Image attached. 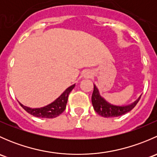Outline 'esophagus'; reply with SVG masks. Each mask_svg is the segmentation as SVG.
Listing matches in <instances>:
<instances>
[{
  "label": "esophagus",
  "mask_w": 157,
  "mask_h": 157,
  "mask_svg": "<svg viewBox=\"0 0 157 157\" xmlns=\"http://www.w3.org/2000/svg\"><path fill=\"white\" fill-rule=\"evenodd\" d=\"M84 77H86V78H89V77H91V74H90V72H86V74H84Z\"/></svg>",
  "instance_id": "esophagus-1"
}]
</instances>
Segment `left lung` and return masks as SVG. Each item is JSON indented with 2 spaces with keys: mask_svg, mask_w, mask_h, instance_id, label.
<instances>
[{
  "mask_svg": "<svg viewBox=\"0 0 157 157\" xmlns=\"http://www.w3.org/2000/svg\"><path fill=\"white\" fill-rule=\"evenodd\" d=\"M140 96L132 104L125 106H119V105H112L105 100L99 95V92L96 86L94 85L93 95H92V104L94 110L96 113L99 114L104 118H112V117H118L124 115L132 110L135 107L137 102L140 99Z\"/></svg>",
  "mask_w": 157,
  "mask_h": 157,
  "instance_id": "8db88e82",
  "label": "left lung"
}]
</instances>
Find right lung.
<instances>
[{
    "instance_id": "add662e5",
    "label": "right lung",
    "mask_w": 157,
    "mask_h": 157,
    "mask_svg": "<svg viewBox=\"0 0 157 157\" xmlns=\"http://www.w3.org/2000/svg\"><path fill=\"white\" fill-rule=\"evenodd\" d=\"M75 86V84L69 86L59 97L55 99L53 102L45 107L39 109H32L29 107L25 106L20 103V105L23 107L28 113L33 116L38 118H53L61 115L66 109V105L67 102L68 96L73 89Z\"/></svg>"
}]
</instances>
